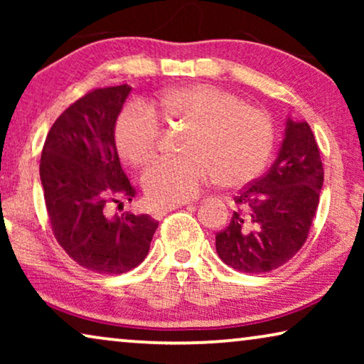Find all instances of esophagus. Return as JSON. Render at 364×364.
<instances>
[{"mask_svg":"<svg viewBox=\"0 0 364 364\" xmlns=\"http://www.w3.org/2000/svg\"><path fill=\"white\" fill-rule=\"evenodd\" d=\"M182 205H186V203H173V205H166V207H159V208H156V217H162V215H166L167 212H171V210H176V208H178V207H182Z\"/></svg>","mask_w":364,"mask_h":364,"instance_id":"34e87169","label":"esophagus"}]
</instances>
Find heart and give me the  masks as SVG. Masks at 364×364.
Wrapping results in <instances>:
<instances>
[{
    "label": "heart",
    "instance_id": "b5f03b06",
    "mask_svg": "<svg viewBox=\"0 0 364 364\" xmlns=\"http://www.w3.org/2000/svg\"><path fill=\"white\" fill-rule=\"evenodd\" d=\"M152 110L168 121L191 124L182 142L187 154L162 159L142 178L149 200L157 205L191 200L220 178L225 186H242L270 159L273 129L265 112L225 89L188 84L164 92L152 109L132 104L119 116L117 151L134 166H146L159 151L161 126Z\"/></svg>",
    "mask_w": 364,
    "mask_h": 364
}]
</instances>
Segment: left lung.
Here are the masks:
<instances>
[{
  "mask_svg": "<svg viewBox=\"0 0 364 364\" xmlns=\"http://www.w3.org/2000/svg\"><path fill=\"white\" fill-rule=\"evenodd\" d=\"M323 187V166L306 121L288 117L275 162L238 192L240 210L215 235L218 257L243 273H267L305 243Z\"/></svg>",
  "mask_w": 364,
  "mask_h": 364,
  "instance_id": "left-lung-1",
  "label": "left lung"
}]
</instances>
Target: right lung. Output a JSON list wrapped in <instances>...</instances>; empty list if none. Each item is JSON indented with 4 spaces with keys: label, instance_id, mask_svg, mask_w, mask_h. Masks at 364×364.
<instances>
[{
    "label": "right lung",
    "instance_id": "right-lung-1",
    "mask_svg": "<svg viewBox=\"0 0 364 364\" xmlns=\"http://www.w3.org/2000/svg\"><path fill=\"white\" fill-rule=\"evenodd\" d=\"M131 89H96L71 104L53 124L39 164L54 237L74 262L104 275L142 263L159 225L151 215L109 213L111 202L136 196L116 147V122Z\"/></svg>",
    "mask_w": 364,
    "mask_h": 364
}]
</instances>
